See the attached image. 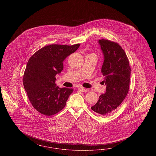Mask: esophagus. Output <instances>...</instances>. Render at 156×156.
<instances>
[{
  "mask_svg": "<svg viewBox=\"0 0 156 156\" xmlns=\"http://www.w3.org/2000/svg\"><path fill=\"white\" fill-rule=\"evenodd\" d=\"M78 89H79V90H80V91H82V92H86V91H88L87 89H86V88H84V87H79Z\"/></svg>",
  "mask_w": 156,
  "mask_h": 156,
  "instance_id": "34e87169",
  "label": "esophagus"
}]
</instances>
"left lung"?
<instances>
[{"mask_svg":"<svg viewBox=\"0 0 156 156\" xmlns=\"http://www.w3.org/2000/svg\"><path fill=\"white\" fill-rule=\"evenodd\" d=\"M99 43L104 55L101 73L105 76L106 93L99 96L91 109L105 115L113 113L128 94L131 69L126 53L118 43L102 39Z\"/></svg>","mask_w":156,"mask_h":156,"instance_id":"left-lung-1","label":"left lung"}]
</instances>
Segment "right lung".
Returning a JSON list of instances; mask_svg holds the SVG:
<instances>
[{"label":"right lung","mask_w":156,"mask_h":156,"mask_svg":"<svg viewBox=\"0 0 156 156\" xmlns=\"http://www.w3.org/2000/svg\"><path fill=\"white\" fill-rule=\"evenodd\" d=\"M80 44H50L39 49L29 59L24 73V87L35 109L50 116L66 106L73 89L59 88L55 76L63 69V62Z\"/></svg>","instance_id":"obj_1"}]
</instances>
